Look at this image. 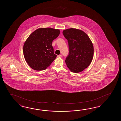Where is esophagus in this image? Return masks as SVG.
I'll return each instance as SVG.
<instances>
[{"label": "esophagus", "instance_id": "1", "mask_svg": "<svg viewBox=\"0 0 121 121\" xmlns=\"http://www.w3.org/2000/svg\"><path fill=\"white\" fill-rule=\"evenodd\" d=\"M61 57V55H57V57Z\"/></svg>", "mask_w": 121, "mask_h": 121}]
</instances>
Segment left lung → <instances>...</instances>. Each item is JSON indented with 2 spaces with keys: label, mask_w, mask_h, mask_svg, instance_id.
I'll return each mask as SVG.
<instances>
[{
  "label": "left lung",
  "mask_w": 121,
  "mask_h": 121,
  "mask_svg": "<svg viewBox=\"0 0 121 121\" xmlns=\"http://www.w3.org/2000/svg\"><path fill=\"white\" fill-rule=\"evenodd\" d=\"M63 34L69 45V54L65 60L67 67L73 73L82 72L93 60V43L87 35L80 29L68 28Z\"/></svg>",
  "instance_id": "left-lung-1"
}]
</instances>
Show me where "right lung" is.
Segmentation results:
<instances>
[{
    "mask_svg": "<svg viewBox=\"0 0 121 121\" xmlns=\"http://www.w3.org/2000/svg\"><path fill=\"white\" fill-rule=\"evenodd\" d=\"M60 30L51 28H39L30 34L23 46V54L27 63L35 70L46 69L57 57L52 46Z\"/></svg>",
    "mask_w": 121,
    "mask_h": 121,
    "instance_id": "right-lung-1",
    "label": "right lung"
}]
</instances>
